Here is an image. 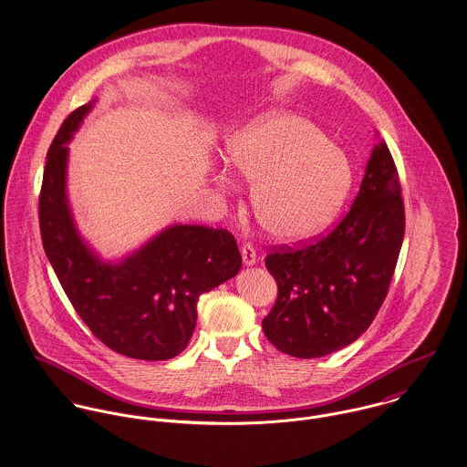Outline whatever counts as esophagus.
<instances>
[{
	"label": "esophagus",
	"instance_id": "34e87169",
	"mask_svg": "<svg viewBox=\"0 0 467 467\" xmlns=\"http://www.w3.org/2000/svg\"><path fill=\"white\" fill-rule=\"evenodd\" d=\"M242 259H244V265H254L256 263V249L253 247V244H249V242H245L244 245H242Z\"/></svg>",
	"mask_w": 467,
	"mask_h": 467
}]
</instances>
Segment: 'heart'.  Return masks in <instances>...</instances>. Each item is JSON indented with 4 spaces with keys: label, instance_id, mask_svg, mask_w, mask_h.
Returning <instances> with one entry per match:
<instances>
[{
    "label": "heart",
    "instance_id": "1",
    "mask_svg": "<svg viewBox=\"0 0 467 467\" xmlns=\"http://www.w3.org/2000/svg\"><path fill=\"white\" fill-rule=\"evenodd\" d=\"M227 154L234 171L254 182L259 225L279 240L299 242L326 229L353 186L349 157L303 116L256 119L229 141ZM220 181L229 186L225 175Z\"/></svg>",
    "mask_w": 467,
    "mask_h": 467
}]
</instances>
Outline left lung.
Segmentation results:
<instances>
[{
  "instance_id": "obj_1",
  "label": "left lung",
  "mask_w": 467,
  "mask_h": 467,
  "mask_svg": "<svg viewBox=\"0 0 467 467\" xmlns=\"http://www.w3.org/2000/svg\"><path fill=\"white\" fill-rule=\"evenodd\" d=\"M405 236V204L396 162L379 141L346 216L296 247L274 245L265 265L277 299L263 318L272 346L296 358H318L355 342L381 308Z\"/></svg>"
}]
</instances>
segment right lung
<instances>
[{"label":"right lung","mask_w":467,"mask_h":467,"mask_svg":"<svg viewBox=\"0 0 467 467\" xmlns=\"http://www.w3.org/2000/svg\"><path fill=\"white\" fill-rule=\"evenodd\" d=\"M89 105L53 138L39 195L45 253L69 303L109 349L138 360H170L188 348L202 294L234 277L242 256L227 229L173 225L119 265L97 258L75 231L66 202L71 134Z\"/></svg>","instance_id":"1"}]
</instances>
